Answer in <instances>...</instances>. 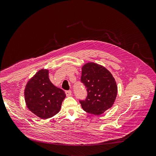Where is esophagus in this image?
Instances as JSON below:
<instances>
[{
    "label": "esophagus",
    "mask_w": 156,
    "mask_h": 156,
    "mask_svg": "<svg viewBox=\"0 0 156 156\" xmlns=\"http://www.w3.org/2000/svg\"><path fill=\"white\" fill-rule=\"evenodd\" d=\"M66 94L67 97H69V96L72 95V91H71V90H67V91H66Z\"/></svg>",
    "instance_id": "esophagus-1"
}]
</instances>
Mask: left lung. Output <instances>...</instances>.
I'll list each match as a JSON object with an SVG mask.
<instances>
[{
	"mask_svg": "<svg viewBox=\"0 0 156 156\" xmlns=\"http://www.w3.org/2000/svg\"><path fill=\"white\" fill-rule=\"evenodd\" d=\"M81 82L87 87V97L80 101L87 112L100 115L111 108L117 95V83L106 67L92 62L82 67Z\"/></svg>",
	"mask_w": 156,
	"mask_h": 156,
	"instance_id": "obj_1",
	"label": "left lung"
}]
</instances>
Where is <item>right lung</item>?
Returning <instances> with one entry per match:
<instances>
[{"instance_id": "add662e5", "label": "right lung", "mask_w": 156, "mask_h": 156, "mask_svg": "<svg viewBox=\"0 0 156 156\" xmlns=\"http://www.w3.org/2000/svg\"><path fill=\"white\" fill-rule=\"evenodd\" d=\"M66 97L64 90L56 87L49 79V70H39L27 82L24 100L30 112L42 119H46L60 111Z\"/></svg>"}]
</instances>
